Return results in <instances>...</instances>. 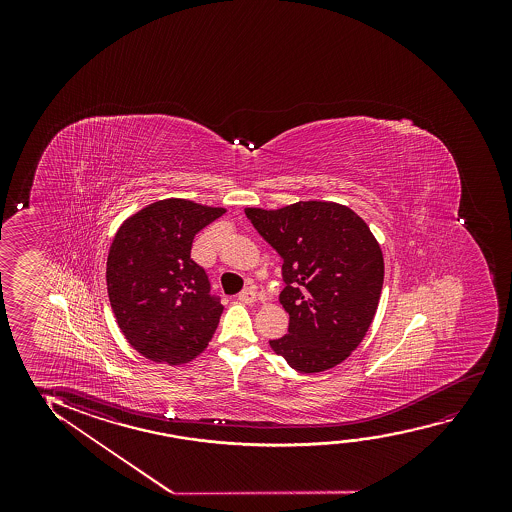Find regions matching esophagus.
<instances>
[{
  "instance_id": "34e87169",
  "label": "esophagus",
  "mask_w": 512,
  "mask_h": 512,
  "mask_svg": "<svg viewBox=\"0 0 512 512\" xmlns=\"http://www.w3.org/2000/svg\"><path fill=\"white\" fill-rule=\"evenodd\" d=\"M239 301L243 302V304H253V302L257 301V290L253 287H248L238 295Z\"/></svg>"
}]
</instances>
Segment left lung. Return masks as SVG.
Segmentation results:
<instances>
[{"label":"left lung","instance_id":"1","mask_svg":"<svg viewBox=\"0 0 512 512\" xmlns=\"http://www.w3.org/2000/svg\"><path fill=\"white\" fill-rule=\"evenodd\" d=\"M245 213L283 259L280 302L290 323L271 348L306 374L341 364L371 327L383 288V253L369 225L327 201Z\"/></svg>","mask_w":512,"mask_h":512}]
</instances>
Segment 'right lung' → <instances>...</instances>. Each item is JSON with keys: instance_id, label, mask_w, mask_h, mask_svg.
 Here are the masks:
<instances>
[{"instance_id": "1", "label": "right lung", "mask_w": 512, "mask_h": 512, "mask_svg": "<svg viewBox=\"0 0 512 512\" xmlns=\"http://www.w3.org/2000/svg\"><path fill=\"white\" fill-rule=\"evenodd\" d=\"M224 213L164 199L120 225L106 260V287L122 334L143 357L187 364L210 343L224 306L190 250L197 232Z\"/></svg>"}]
</instances>
